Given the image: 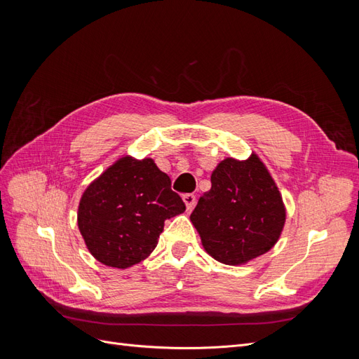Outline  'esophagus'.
I'll return each mask as SVG.
<instances>
[{
	"instance_id": "34e87169",
	"label": "esophagus",
	"mask_w": 359,
	"mask_h": 359,
	"mask_svg": "<svg viewBox=\"0 0 359 359\" xmlns=\"http://www.w3.org/2000/svg\"><path fill=\"white\" fill-rule=\"evenodd\" d=\"M182 199H184V202H186V206H187L189 211H191L194 208V205H196V196H194V194H191V193L184 194Z\"/></svg>"
}]
</instances>
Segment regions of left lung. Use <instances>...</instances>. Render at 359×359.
<instances>
[{
    "label": "left lung",
    "instance_id": "1",
    "mask_svg": "<svg viewBox=\"0 0 359 359\" xmlns=\"http://www.w3.org/2000/svg\"><path fill=\"white\" fill-rule=\"evenodd\" d=\"M190 220L203 248L226 265H241L274 247L286 210L273 177L256 154L226 158L211 175Z\"/></svg>",
    "mask_w": 359,
    "mask_h": 359
}]
</instances>
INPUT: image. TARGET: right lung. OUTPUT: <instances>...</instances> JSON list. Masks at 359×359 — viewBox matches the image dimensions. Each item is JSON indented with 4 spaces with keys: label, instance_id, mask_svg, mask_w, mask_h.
<instances>
[{
    "label": "right lung",
    "instance_id": "1",
    "mask_svg": "<svg viewBox=\"0 0 359 359\" xmlns=\"http://www.w3.org/2000/svg\"><path fill=\"white\" fill-rule=\"evenodd\" d=\"M184 211L186 205L154 160L126 156L83 191L78 226L99 262L124 269L148 257L165 220Z\"/></svg>",
    "mask_w": 359,
    "mask_h": 359
}]
</instances>
